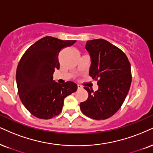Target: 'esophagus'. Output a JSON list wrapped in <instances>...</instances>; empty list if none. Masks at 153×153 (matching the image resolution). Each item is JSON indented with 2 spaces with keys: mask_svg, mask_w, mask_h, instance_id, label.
Instances as JSON below:
<instances>
[{
  "mask_svg": "<svg viewBox=\"0 0 153 153\" xmlns=\"http://www.w3.org/2000/svg\"><path fill=\"white\" fill-rule=\"evenodd\" d=\"M77 87H78V89H82L83 88V86L81 84H77Z\"/></svg>",
  "mask_w": 153,
  "mask_h": 153,
  "instance_id": "34e87169",
  "label": "esophagus"
}]
</instances>
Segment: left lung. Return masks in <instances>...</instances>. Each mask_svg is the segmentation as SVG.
I'll use <instances>...</instances> for the list:
<instances>
[{
  "label": "left lung",
  "mask_w": 153,
  "mask_h": 153,
  "mask_svg": "<svg viewBox=\"0 0 153 153\" xmlns=\"http://www.w3.org/2000/svg\"><path fill=\"white\" fill-rule=\"evenodd\" d=\"M86 50L91 61L89 75L98 81L99 89L84 86L88 97L80 103L81 111L92 119H107L119 110L128 93L131 64L122 50L103 39L87 41Z\"/></svg>",
  "instance_id": "8db88e82"
}]
</instances>
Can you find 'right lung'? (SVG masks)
Here are the masks:
<instances>
[{"label": "right lung", "instance_id": "1", "mask_svg": "<svg viewBox=\"0 0 153 153\" xmlns=\"http://www.w3.org/2000/svg\"><path fill=\"white\" fill-rule=\"evenodd\" d=\"M75 42L45 37L31 45L20 59L16 71L18 94L22 104L34 116L50 119L59 115L64 99L77 90L74 82L59 84L52 75L54 69H59L60 50Z\"/></svg>", "mask_w": 153, "mask_h": 153}]
</instances>
